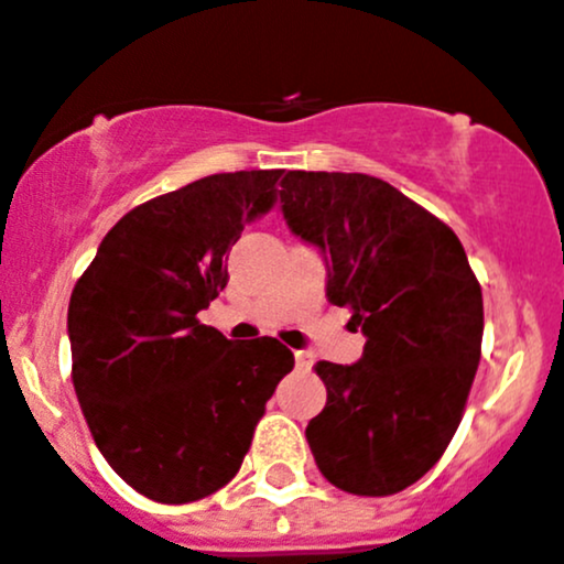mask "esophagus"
I'll use <instances>...</instances> for the list:
<instances>
[{"label": "esophagus", "mask_w": 564, "mask_h": 564, "mask_svg": "<svg viewBox=\"0 0 564 564\" xmlns=\"http://www.w3.org/2000/svg\"><path fill=\"white\" fill-rule=\"evenodd\" d=\"M294 364H297V369L308 371L311 366H314V355L305 352V349H297V352H294Z\"/></svg>", "instance_id": "esophagus-1"}]
</instances>
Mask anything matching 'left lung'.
Here are the masks:
<instances>
[{"label": "left lung", "instance_id": "1", "mask_svg": "<svg viewBox=\"0 0 564 564\" xmlns=\"http://www.w3.org/2000/svg\"><path fill=\"white\" fill-rule=\"evenodd\" d=\"M289 231L325 259V294L366 336L355 364L314 366L327 402L308 421L322 477L391 496L441 460L457 433L482 347V289L449 226L366 173L289 171Z\"/></svg>", "mask_w": 564, "mask_h": 564}]
</instances>
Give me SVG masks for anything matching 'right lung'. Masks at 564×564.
Segmentation results:
<instances>
[{"label": "right lung", "mask_w": 564, "mask_h": 564, "mask_svg": "<svg viewBox=\"0 0 564 564\" xmlns=\"http://www.w3.org/2000/svg\"><path fill=\"white\" fill-rule=\"evenodd\" d=\"M281 171L198 178L120 217L68 303L74 391L104 460L137 494L187 505L234 479L294 366L270 336L234 344L198 314L228 283L245 223Z\"/></svg>", "instance_id": "obj_1"}]
</instances>
